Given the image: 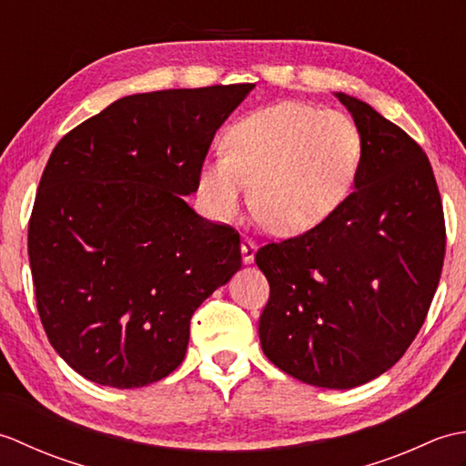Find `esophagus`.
Instances as JSON below:
<instances>
[{"mask_svg":"<svg viewBox=\"0 0 466 466\" xmlns=\"http://www.w3.org/2000/svg\"><path fill=\"white\" fill-rule=\"evenodd\" d=\"M254 254H256V240L250 238V236H244L242 238V260L246 264H250L254 260Z\"/></svg>","mask_w":466,"mask_h":466,"instance_id":"esophagus-1","label":"esophagus"}]
</instances>
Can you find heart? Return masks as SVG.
<instances>
[{"mask_svg":"<svg viewBox=\"0 0 466 466\" xmlns=\"http://www.w3.org/2000/svg\"><path fill=\"white\" fill-rule=\"evenodd\" d=\"M364 162L359 124L339 110L276 102L238 117L224 134V154L198 172V194L216 218L252 202L272 232L296 236L329 220L349 200Z\"/></svg>","mask_w":466,"mask_h":466,"instance_id":"heart-1","label":"heart"}]
</instances>
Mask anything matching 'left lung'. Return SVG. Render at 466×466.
Instances as JSON below:
<instances>
[{
	"label": "left lung",
	"instance_id": "1",
	"mask_svg": "<svg viewBox=\"0 0 466 466\" xmlns=\"http://www.w3.org/2000/svg\"><path fill=\"white\" fill-rule=\"evenodd\" d=\"M364 137L356 190L312 230L256 252L270 284L260 344L306 384L352 389L397 364L427 319L447 228L422 147L384 116L336 94Z\"/></svg>",
	"mask_w": 466,
	"mask_h": 466
}]
</instances>
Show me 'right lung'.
<instances>
[{
	"mask_svg": "<svg viewBox=\"0 0 466 466\" xmlns=\"http://www.w3.org/2000/svg\"><path fill=\"white\" fill-rule=\"evenodd\" d=\"M252 87L127 96L54 147L27 254L47 339L87 380L137 389L174 372L194 310L240 270V234L182 196Z\"/></svg>",
	"mask_w": 466,
	"mask_h": 466,
	"instance_id": "obj_1",
	"label": "right lung"
}]
</instances>
